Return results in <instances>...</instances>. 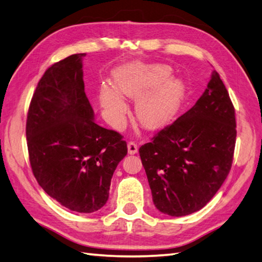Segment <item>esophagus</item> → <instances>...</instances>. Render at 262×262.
Masks as SVG:
<instances>
[{
    "label": "esophagus",
    "instance_id": "1",
    "mask_svg": "<svg viewBox=\"0 0 262 262\" xmlns=\"http://www.w3.org/2000/svg\"><path fill=\"white\" fill-rule=\"evenodd\" d=\"M127 151H129L130 155H135L138 152V146L137 143H135L133 141H130L127 143Z\"/></svg>",
    "mask_w": 262,
    "mask_h": 262
}]
</instances>
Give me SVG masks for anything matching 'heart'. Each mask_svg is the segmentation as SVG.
Wrapping results in <instances>:
<instances>
[{"label":"heart","instance_id":"b5f03b06","mask_svg":"<svg viewBox=\"0 0 262 262\" xmlns=\"http://www.w3.org/2000/svg\"><path fill=\"white\" fill-rule=\"evenodd\" d=\"M170 74V68L164 64L132 63L117 69L113 76L117 89L108 84L100 88L101 106L112 120L117 121L127 111L123 96L139 98L136 112L141 124L148 129L163 127L178 112L185 93L184 83L180 79H169Z\"/></svg>","mask_w":262,"mask_h":262}]
</instances>
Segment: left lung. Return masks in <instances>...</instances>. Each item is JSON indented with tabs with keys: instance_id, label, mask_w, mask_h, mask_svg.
I'll return each instance as SVG.
<instances>
[{
	"instance_id": "obj_1",
	"label": "left lung",
	"mask_w": 262,
	"mask_h": 262,
	"mask_svg": "<svg viewBox=\"0 0 262 262\" xmlns=\"http://www.w3.org/2000/svg\"><path fill=\"white\" fill-rule=\"evenodd\" d=\"M235 110L217 71L186 113L139 149L154 205L173 217L204 208L231 170Z\"/></svg>"
}]
</instances>
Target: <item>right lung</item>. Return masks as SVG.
Instances as JSON below:
<instances>
[{"label":"right lung","instance_id":"right-lung-1","mask_svg":"<svg viewBox=\"0 0 262 262\" xmlns=\"http://www.w3.org/2000/svg\"><path fill=\"white\" fill-rule=\"evenodd\" d=\"M84 56L70 55L45 71L30 101L26 136L42 190L68 209L88 213L107 201L127 147L120 133L94 122L82 79Z\"/></svg>","mask_w":262,"mask_h":262}]
</instances>
